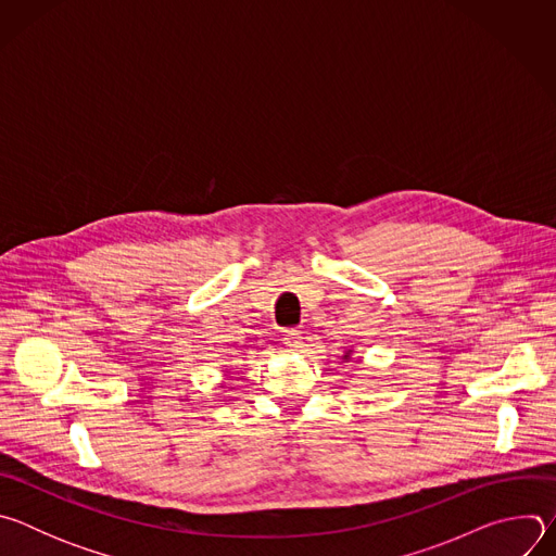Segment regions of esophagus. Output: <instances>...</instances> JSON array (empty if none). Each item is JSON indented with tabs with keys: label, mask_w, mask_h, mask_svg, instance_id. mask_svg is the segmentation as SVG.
Wrapping results in <instances>:
<instances>
[{
	"label": "esophagus",
	"mask_w": 556,
	"mask_h": 556,
	"mask_svg": "<svg viewBox=\"0 0 556 556\" xmlns=\"http://www.w3.org/2000/svg\"><path fill=\"white\" fill-rule=\"evenodd\" d=\"M283 345H286V350H288V352H296V350L303 345V337H301V332H296V330L286 332V334H283Z\"/></svg>",
	"instance_id": "obj_1"
}]
</instances>
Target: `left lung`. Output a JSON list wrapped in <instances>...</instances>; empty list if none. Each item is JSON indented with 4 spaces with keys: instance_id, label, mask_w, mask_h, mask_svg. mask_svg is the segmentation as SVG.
<instances>
[{
    "instance_id": "left-lung-1",
    "label": "left lung",
    "mask_w": 556,
    "mask_h": 556,
    "mask_svg": "<svg viewBox=\"0 0 556 556\" xmlns=\"http://www.w3.org/2000/svg\"><path fill=\"white\" fill-rule=\"evenodd\" d=\"M352 358H354V350H345V352H343V356H341V361H343V363H350Z\"/></svg>"
}]
</instances>
